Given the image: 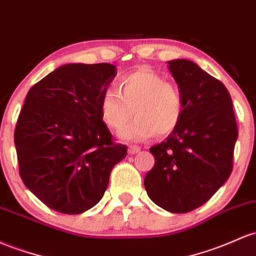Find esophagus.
<instances>
[{"mask_svg": "<svg viewBox=\"0 0 256 256\" xmlns=\"http://www.w3.org/2000/svg\"><path fill=\"white\" fill-rule=\"evenodd\" d=\"M140 150H141V148L137 147V146H130L128 147V154H137Z\"/></svg>", "mask_w": 256, "mask_h": 256, "instance_id": "esophagus-1", "label": "esophagus"}]
</instances>
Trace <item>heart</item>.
Segmentation results:
<instances>
[{"label": "heart", "instance_id": "obj_1", "mask_svg": "<svg viewBox=\"0 0 256 256\" xmlns=\"http://www.w3.org/2000/svg\"><path fill=\"white\" fill-rule=\"evenodd\" d=\"M118 87L119 92L106 90L98 104L106 128L120 131L134 110L136 119L120 134L126 141H146L156 134L168 136L176 130L184 114V98L178 86L152 69L142 68L124 75Z\"/></svg>", "mask_w": 256, "mask_h": 256}]
</instances>
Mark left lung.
<instances>
[{
	"instance_id": "1",
	"label": "left lung",
	"mask_w": 256,
	"mask_h": 256,
	"mask_svg": "<svg viewBox=\"0 0 256 256\" xmlns=\"http://www.w3.org/2000/svg\"><path fill=\"white\" fill-rule=\"evenodd\" d=\"M168 63L184 98V114L176 130L150 148L156 164L144 187L156 206L184 214L206 203L230 178L238 130L221 81L190 60Z\"/></svg>"
}]
</instances>
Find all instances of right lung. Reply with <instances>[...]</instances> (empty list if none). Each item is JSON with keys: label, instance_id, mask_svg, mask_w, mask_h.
I'll return each mask as SVG.
<instances>
[{"label": "right lung", "instance_id": "add662e5", "mask_svg": "<svg viewBox=\"0 0 256 256\" xmlns=\"http://www.w3.org/2000/svg\"><path fill=\"white\" fill-rule=\"evenodd\" d=\"M113 64H66L28 92L14 131L19 175L50 209L81 214L102 199L114 165L126 156L100 114Z\"/></svg>", "mask_w": 256, "mask_h": 256}]
</instances>
